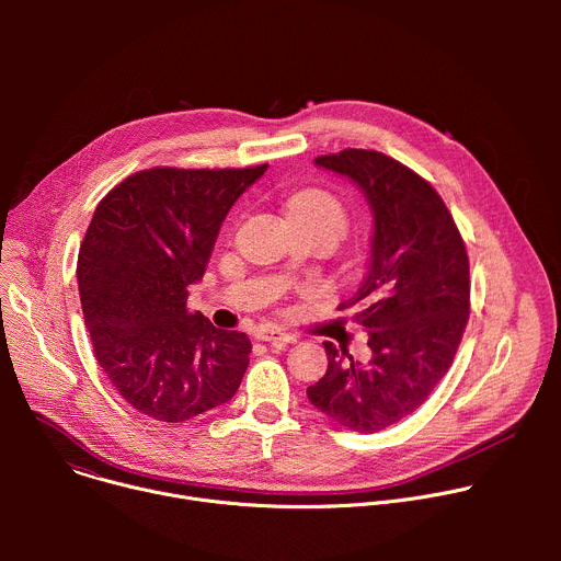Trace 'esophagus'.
<instances>
[{
	"label": "esophagus",
	"instance_id": "34e87169",
	"mask_svg": "<svg viewBox=\"0 0 561 561\" xmlns=\"http://www.w3.org/2000/svg\"><path fill=\"white\" fill-rule=\"evenodd\" d=\"M255 337L262 340V342H268L273 346H284V344H293L295 342L293 335H288V333L279 331V329H260Z\"/></svg>",
	"mask_w": 561,
	"mask_h": 561
}]
</instances>
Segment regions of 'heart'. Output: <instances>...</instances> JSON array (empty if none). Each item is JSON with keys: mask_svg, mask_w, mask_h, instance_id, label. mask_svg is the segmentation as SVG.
<instances>
[{"mask_svg": "<svg viewBox=\"0 0 561 561\" xmlns=\"http://www.w3.org/2000/svg\"><path fill=\"white\" fill-rule=\"evenodd\" d=\"M286 210L295 224H317L329 228L337 239L348 230V210L346 206L329 191L306 188L295 193Z\"/></svg>", "mask_w": 561, "mask_h": 561, "instance_id": "b5f03b06", "label": "heart"}]
</instances>
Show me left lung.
I'll list each match as a JSON object with an SVG mask.
<instances>
[{"instance_id":"8db88e82","label":"left lung","mask_w":561,"mask_h":561,"mask_svg":"<svg viewBox=\"0 0 561 561\" xmlns=\"http://www.w3.org/2000/svg\"><path fill=\"white\" fill-rule=\"evenodd\" d=\"M314 164L351 178L375 215L366 279L340 304L357 310L373 357L324 342L327 375L306 394L340 426L377 433L417 411L453 366L470 314L468 253L439 193L397 159L344 148Z\"/></svg>"}]
</instances>
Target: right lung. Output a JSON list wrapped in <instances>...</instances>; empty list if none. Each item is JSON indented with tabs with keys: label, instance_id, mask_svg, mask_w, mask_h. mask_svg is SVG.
<instances>
[{
	"label": "right lung",
	"instance_id": "add662e5",
	"mask_svg": "<svg viewBox=\"0 0 561 561\" xmlns=\"http://www.w3.org/2000/svg\"><path fill=\"white\" fill-rule=\"evenodd\" d=\"M268 164L154 167L98 204L77 257L93 353L122 399L157 422H186L226 404L249 366L247 333L191 312L219 226Z\"/></svg>",
	"mask_w": 561,
	"mask_h": 561
}]
</instances>
